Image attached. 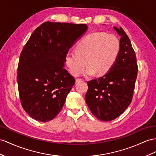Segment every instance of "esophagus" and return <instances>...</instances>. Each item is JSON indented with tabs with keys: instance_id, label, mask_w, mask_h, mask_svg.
<instances>
[{
	"instance_id": "34e87169",
	"label": "esophagus",
	"mask_w": 156,
	"mask_h": 156,
	"mask_svg": "<svg viewBox=\"0 0 156 156\" xmlns=\"http://www.w3.org/2000/svg\"><path fill=\"white\" fill-rule=\"evenodd\" d=\"M82 79H81V78H76V83L82 82Z\"/></svg>"
}]
</instances>
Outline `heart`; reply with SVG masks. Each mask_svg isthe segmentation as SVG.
Wrapping results in <instances>:
<instances>
[{"instance_id":"1","label":"heart","mask_w":156,"mask_h":156,"mask_svg":"<svg viewBox=\"0 0 156 156\" xmlns=\"http://www.w3.org/2000/svg\"><path fill=\"white\" fill-rule=\"evenodd\" d=\"M120 50V41L113 34L95 32L86 35L75 47L68 52L66 65L70 73L80 75L87 66L86 75L103 76L112 69Z\"/></svg>"}]
</instances>
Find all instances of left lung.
<instances>
[{
	"label": "left lung",
	"instance_id": "left-lung-1",
	"mask_svg": "<svg viewBox=\"0 0 156 156\" xmlns=\"http://www.w3.org/2000/svg\"><path fill=\"white\" fill-rule=\"evenodd\" d=\"M121 37L120 50L108 73L87 82L85 100L94 116L109 121L120 116L129 106L133 97L138 65L130 40L121 27H114Z\"/></svg>",
	"mask_w": 156,
	"mask_h": 156
}]
</instances>
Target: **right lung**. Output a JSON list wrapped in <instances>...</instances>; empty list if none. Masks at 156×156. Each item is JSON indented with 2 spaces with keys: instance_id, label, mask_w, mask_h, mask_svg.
I'll return each instance as SVG.
<instances>
[{
  "instance_id": "right-lung-1",
  "label": "right lung",
  "mask_w": 156,
  "mask_h": 156,
  "mask_svg": "<svg viewBox=\"0 0 156 156\" xmlns=\"http://www.w3.org/2000/svg\"><path fill=\"white\" fill-rule=\"evenodd\" d=\"M86 24L47 22L31 34L20 56L17 82L23 109L40 122L61 111L75 79L65 69V56Z\"/></svg>"
}]
</instances>
